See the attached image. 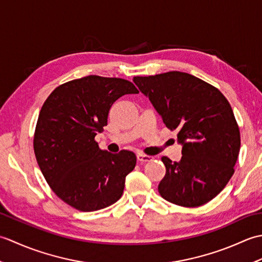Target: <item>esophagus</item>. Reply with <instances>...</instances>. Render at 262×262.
Returning a JSON list of instances; mask_svg holds the SVG:
<instances>
[{"instance_id": "1", "label": "esophagus", "mask_w": 262, "mask_h": 262, "mask_svg": "<svg viewBox=\"0 0 262 262\" xmlns=\"http://www.w3.org/2000/svg\"><path fill=\"white\" fill-rule=\"evenodd\" d=\"M153 160V157H149V155H145V154H137V161L141 163H146V162H151Z\"/></svg>"}]
</instances>
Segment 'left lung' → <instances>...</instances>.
Segmentation results:
<instances>
[{
    "mask_svg": "<svg viewBox=\"0 0 262 262\" xmlns=\"http://www.w3.org/2000/svg\"><path fill=\"white\" fill-rule=\"evenodd\" d=\"M165 126L178 132L179 162L163 157L159 192L168 202L198 207L215 198L234 173L240 130L226 98L198 77L172 71L133 79Z\"/></svg>",
    "mask_w": 262,
    "mask_h": 262,
    "instance_id": "left-lung-1",
    "label": "left lung"
}]
</instances>
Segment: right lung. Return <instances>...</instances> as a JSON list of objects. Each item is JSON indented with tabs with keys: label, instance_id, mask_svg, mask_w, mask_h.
I'll return each mask as SVG.
<instances>
[{
	"label": "right lung",
	"instance_id": "add662e5",
	"mask_svg": "<svg viewBox=\"0 0 262 262\" xmlns=\"http://www.w3.org/2000/svg\"><path fill=\"white\" fill-rule=\"evenodd\" d=\"M136 93L129 81L89 75L59 85L43 103L33 149L49 187L72 207L94 211L121 197L136 155L102 151L94 137L116 100Z\"/></svg>",
	"mask_w": 262,
	"mask_h": 262
}]
</instances>
